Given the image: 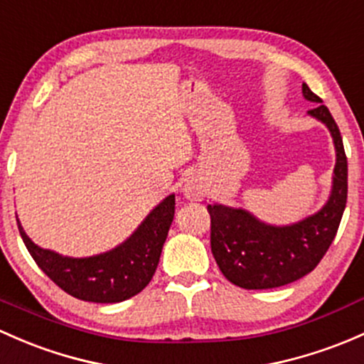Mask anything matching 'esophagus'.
I'll list each match as a JSON object with an SVG mask.
<instances>
[{"instance_id": "1", "label": "esophagus", "mask_w": 364, "mask_h": 364, "mask_svg": "<svg viewBox=\"0 0 364 364\" xmlns=\"http://www.w3.org/2000/svg\"><path fill=\"white\" fill-rule=\"evenodd\" d=\"M183 193H185V197L188 198V200H202L205 195L204 186H202L198 181H195V179L186 181V185L183 186Z\"/></svg>"}]
</instances>
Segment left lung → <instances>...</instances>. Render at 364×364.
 Wrapping results in <instances>:
<instances>
[{"instance_id": "8db88e82", "label": "left lung", "mask_w": 364, "mask_h": 364, "mask_svg": "<svg viewBox=\"0 0 364 364\" xmlns=\"http://www.w3.org/2000/svg\"><path fill=\"white\" fill-rule=\"evenodd\" d=\"M305 99L319 102L309 109L333 136L336 166L333 190L319 213L291 227H270L242 209L208 205L211 216V251L221 274L244 289H270L312 272L333 242L347 204V156L338 125L323 99L301 85Z\"/></svg>"}]
</instances>
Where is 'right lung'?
Segmentation results:
<instances>
[{
    "instance_id": "right-lung-1",
    "label": "right lung",
    "mask_w": 364,
    "mask_h": 364,
    "mask_svg": "<svg viewBox=\"0 0 364 364\" xmlns=\"http://www.w3.org/2000/svg\"><path fill=\"white\" fill-rule=\"evenodd\" d=\"M174 209L176 198L169 195L148 214L124 244L90 258H68L41 250L26 235L18 220L17 225L36 265L63 291L94 304H117L143 291L150 284L169 233Z\"/></svg>"
}]
</instances>
